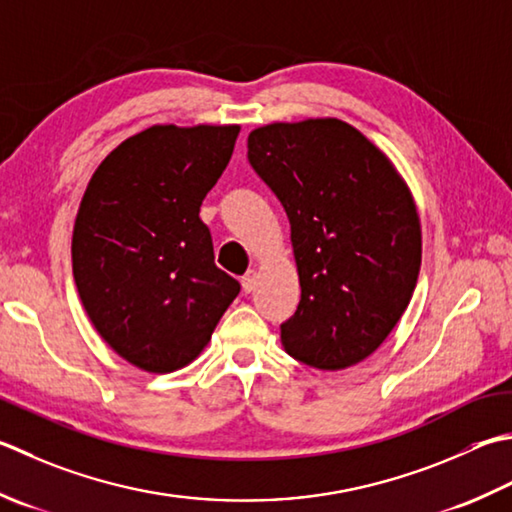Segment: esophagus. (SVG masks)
I'll list each match as a JSON object with an SVG mask.
<instances>
[{
    "mask_svg": "<svg viewBox=\"0 0 512 512\" xmlns=\"http://www.w3.org/2000/svg\"><path fill=\"white\" fill-rule=\"evenodd\" d=\"M255 286H257V273H255V270H248V273L242 277L244 293H253Z\"/></svg>",
    "mask_w": 512,
    "mask_h": 512,
    "instance_id": "34e87169",
    "label": "esophagus"
}]
</instances>
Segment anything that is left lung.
Segmentation results:
<instances>
[{
	"mask_svg": "<svg viewBox=\"0 0 512 512\" xmlns=\"http://www.w3.org/2000/svg\"><path fill=\"white\" fill-rule=\"evenodd\" d=\"M248 162L290 222L302 299L282 324L284 350L319 370L364 362L402 319L422 266L402 175L335 117L255 128Z\"/></svg>",
	"mask_w": 512,
	"mask_h": 512,
	"instance_id": "obj_1",
	"label": "left lung"
}]
</instances>
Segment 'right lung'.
Masks as SVG:
<instances>
[{
    "mask_svg": "<svg viewBox=\"0 0 512 512\" xmlns=\"http://www.w3.org/2000/svg\"><path fill=\"white\" fill-rule=\"evenodd\" d=\"M237 135L235 124L150 126L97 166L79 204V299L104 342L148 373L193 362L239 295L199 219Z\"/></svg>",
    "mask_w": 512,
    "mask_h": 512,
    "instance_id": "add662e5",
    "label": "right lung"
}]
</instances>
